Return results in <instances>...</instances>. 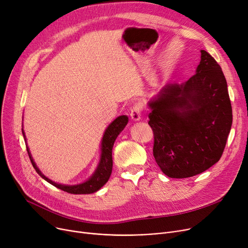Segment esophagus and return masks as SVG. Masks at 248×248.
<instances>
[{"instance_id": "1", "label": "esophagus", "mask_w": 248, "mask_h": 248, "mask_svg": "<svg viewBox=\"0 0 248 248\" xmlns=\"http://www.w3.org/2000/svg\"><path fill=\"white\" fill-rule=\"evenodd\" d=\"M141 114H142V108H141V106L139 104L134 105L130 112L131 119L133 121H139L141 119Z\"/></svg>"}]
</instances>
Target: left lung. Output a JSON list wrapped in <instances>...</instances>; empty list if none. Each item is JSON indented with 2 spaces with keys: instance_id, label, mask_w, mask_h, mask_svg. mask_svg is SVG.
I'll return each instance as SVG.
<instances>
[{
  "instance_id": "8db88e82",
  "label": "left lung",
  "mask_w": 248,
  "mask_h": 248,
  "mask_svg": "<svg viewBox=\"0 0 248 248\" xmlns=\"http://www.w3.org/2000/svg\"><path fill=\"white\" fill-rule=\"evenodd\" d=\"M153 156L164 174L185 179L201 173L222 156L232 125L227 81L207 51L185 84H169L148 103Z\"/></svg>"
}]
</instances>
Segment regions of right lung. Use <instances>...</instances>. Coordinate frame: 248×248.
Instances as JSON below:
<instances>
[{"mask_svg": "<svg viewBox=\"0 0 248 248\" xmlns=\"http://www.w3.org/2000/svg\"><path fill=\"white\" fill-rule=\"evenodd\" d=\"M127 123H128L127 116H125V115L119 116L118 118H116V119L108 126L107 129H106L103 139H102L101 158H100V162L98 164V168L96 169L95 172L93 173L91 178L88 181H86L85 183L74 185V186H67V185L56 184V183L52 182L51 180H49L48 178H46V176L39 170V169L36 166V163L34 162V160L31 156V153L29 151V148H28V146H26L29 158L32 162V166L42 179H44L46 182H48L52 186H56L57 188H61V190H62L66 193L76 194V195L95 193L98 190H100V188L108 182V180L110 178L111 172H112V168H113V159H112L113 145H114V142H115L117 136L121 133V131L125 128ZM22 133H23V136H24V138H25L24 131L22 130ZM25 141H26V138H25Z\"/></svg>", "mask_w": 248, "mask_h": 248, "instance_id": "add662e5", "label": "right lung"}]
</instances>
